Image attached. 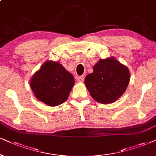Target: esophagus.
Masks as SVG:
<instances>
[{"label": "esophagus", "mask_w": 156, "mask_h": 156, "mask_svg": "<svg viewBox=\"0 0 156 156\" xmlns=\"http://www.w3.org/2000/svg\"><path fill=\"white\" fill-rule=\"evenodd\" d=\"M77 80H78V82L83 83L84 81V78L83 76H78V78H77Z\"/></svg>", "instance_id": "esophagus-1"}]
</instances>
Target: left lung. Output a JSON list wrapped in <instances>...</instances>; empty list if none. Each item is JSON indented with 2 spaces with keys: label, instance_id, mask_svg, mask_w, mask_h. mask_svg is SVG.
I'll list each match as a JSON object with an SVG mask.
<instances>
[{
  "label": "left lung",
  "instance_id": "left-lung-1",
  "mask_svg": "<svg viewBox=\"0 0 156 156\" xmlns=\"http://www.w3.org/2000/svg\"><path fill=\"white\" fill-rule=\"evenodd\" d=\"M92 73L85 78V86L91 97L101 104L117 101L127 89L130 78L129 69L114 57L100 59Z\"/></svg>",
  "mask_w": 156,
  "mask_h": 156
}]
</instances>
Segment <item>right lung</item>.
Returning a JSON list of instances; mask_svg holds the SVG:
<instances>
[{"mask_svg": "<svg viewBox=\"0 0 156 156\" xmlns=\"http://www.w3.org/2000/svg\"><path fill=\"white\" fill-rule=\"evenodd\" d=\"M29 83L39 101L50 106H56L68 99L75 80L60 62L47 60L33 75Z\"/></svg>", "mask_w": 156, "mask_h": 156, "instance_id": "add662e5", "label": "right lung"}]
</instances>
